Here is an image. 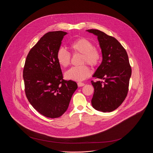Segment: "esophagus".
<instances>
[{
  "instance_id": "esophagus-1",
  "label": "esophagus",
  "mask_w": 153,
  "mask_h": 153,
  "mask_svg": "<svg viewBox=\"0 0 153 153\" xmlns=\"http://www.w3.org/2000/svg\"><path fill=\"white\" fill-rule=\"evenodd\" d=\"M85 85V84L84 83H83V82H78V86L79 87H83V86H84Z\"/></svg>"
}]
</instances>
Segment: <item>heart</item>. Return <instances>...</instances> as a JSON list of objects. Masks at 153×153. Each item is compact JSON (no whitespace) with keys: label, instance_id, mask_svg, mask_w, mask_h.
<instances>
[{"label":"heart","instance_id":"obj_1","mask_svg":"<svg viewBox=\"0 0 153 153\" xmlns=\"http://www.w3.org/2000/svg\"><path fill=\"white\" fill-rule=\"evenodd\" d=\"M94 44L84 38H78L70 44V49L73 53L83 54L82 63L85 62L91 66L97 65L101 59V53L94 48ZM71 56L64 48H59L56 53V59L59 64L66 68L70 64ZM91 74V71L87 65L72 66L65 72L66 78L70 80L82 81Z\"/></svg>","mask_w":153,"mask_h":153}]
</instances>
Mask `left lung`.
<instances>
[{
    "label": "left lung",
    "instance_id": "8db88e82",
    "mask_svg": "<svg viewBox=\"0 0 153 153\" xmlns=\"http://www.w3.org/2000/svg\"><path fill=\"white\" fill-rule=\"evenodd\" d=\"M87 31L97 36L102 56L101 65L92 75L100 80L91 81L94 88L91 104L97 111L109 112L119 107L127 95L131 75L128 56L115 38L97 29Z\"/></svg>",
    "mask_w": 153,
    "mask_h": 153
}]
</instances>
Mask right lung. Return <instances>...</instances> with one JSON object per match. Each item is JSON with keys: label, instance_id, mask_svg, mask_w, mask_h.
<instances>
[{"label": "right lung", "instance_id": "add662e5", "mask_svg": "<svg viewBox=\"0 0 153 153\" xmlns=\"http://www.w3.org/2000/svg\"><path fill=\"white\" fill-rule=\"evenodd\" d=\"M63 31L49 32L29 51L23 72L26 97L32 107L44 116L55 118L68 109L78 88L71 80L65 81L56 59Z\"/></svg>", "mask_w": 153, "mask_h": 153}]
</instances>
